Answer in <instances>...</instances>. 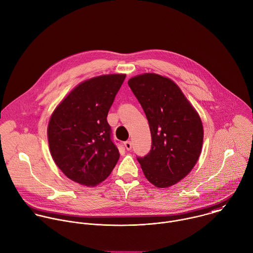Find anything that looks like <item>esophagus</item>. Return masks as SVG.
<instances>
[{
  "instance_id": "1",
  "label": "esophagus",
  "mask_w": 253,
  "mask_h": 253,
  "mask_svg": "<svg viewBox=\"0 0 253 253\" xmlns=\"http://www.w3.org/2000/svg\"><path fill=\"white\" fill-rule=\"evenodd\" d=\"M124 146H125V148H126L127 151H130V150L132 149V143H131L130 141H126V142L124 143Z\"/></svg>"
}]
</instances>
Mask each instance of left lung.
I'll return each instance as SVG.
<instances>
[{"mask_svg":"<svg viewBox=\"0 0 253 253\" xmlns=\"http://www.w3.org/2000/svg\"><path fill=\"white\" fill-rule=\"evenodd\" d=\"M128 84L147 116L152 136L150 153L137 160L152 184L169 187L184 178L199 159L202 121L169 78L148 73L131 78Z\"/></svg>","mask_w":253,"mask_h":253,"instance_id":"8db88e82","label":"left lung"}]
</instances>
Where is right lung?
<instances>
[{
	"label": "right lung",
	"instance_id": "right-lung-1",
	"mask_svg": "<svg viewBox=\"0 0 253 253\" xmlns=\"http://www.w3.org/2000/svg\"><path fill=\"white\" fill-rule=\"evenodd\" d=\"M125 77L103 75L81 83L51 115L47 129L51 156L63 173L78 183L95 186L119 160L106 117Z\"/></svg>",
	"mask_w": 253,
	"mask_h": 253
}]
</instances>
